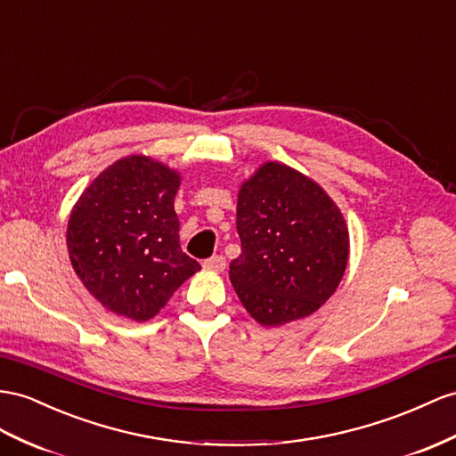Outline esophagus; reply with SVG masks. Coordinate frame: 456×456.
Returning a JSON list of instances; mask_svg holds the SVG:
<instances>
[{"label": "esophagus", "mask_w": 456, "mask_h": 456, "mask_svg": "<svg viewBox=\"0 0 456 456\" xmlns=\"http://www.w3.org/2000/svg\"><path fill=\"white\" fill-rule=\"evenodd\" d=\"M204 270H208V272H224L225 270V258L224 256H212V258H208V260H204Z\"/></svg>", "instance_id": "obj_1"}]
</instances>
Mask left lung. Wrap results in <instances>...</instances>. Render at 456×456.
Listing matches in <instances>:
<instances>
[{"mask_svg": "<svg viewBox=\"0 0 456 456\" xmlns=\"http://www.w3.org/2000/svg\"><path fill=\"white\" fill-rule=\"evenodd\" d=\"M237 231L240 256L229 279L265 328L310 316L339 287L348 229L341 209L306 175L264 163L239 191Z\"/></svg>", "mask_w": 456, "mask_h": 456, "instance_id": "1", "label": "left lung"}]
</instances>
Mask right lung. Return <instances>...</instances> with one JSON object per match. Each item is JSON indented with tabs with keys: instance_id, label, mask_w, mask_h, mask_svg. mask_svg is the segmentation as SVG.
Returning <instances> with one entry per match:
<instances>
[{
	"instance_id": "obj_1",
	"label": "right lung",
	"mask_w": 456,
	"mask_h": 456,
	"mask_svg": "<svg viewBox=\"0 0 456 456\" xmlns=\"http://www.w3.org/2000/svg\"><path fill=\"white\" fill-rule=\"evenodd\" d=\"M181 175L148 156H126L80 194L67 225L73 270L100 305L148 322L200 264L181 250L175 194Z\"/></svg>"
}]
</instances>
